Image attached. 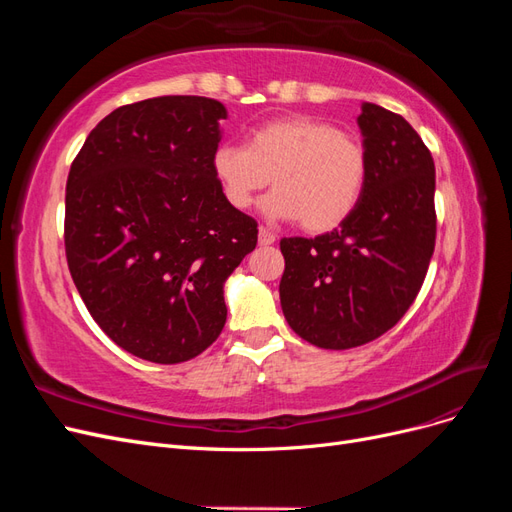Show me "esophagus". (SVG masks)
<instances>
[{
	"instance_id": "obj_1",
	"label": "esophagus",
	"mask_w": 512,
	"mask_h": 512,
	"mask_svg": "<svg viewBox=\"0 0 512 512\" xmlns=\"http://www.w3.org/2000/svg\"><path fill=\"white\" fill-rule=\"evenodd\" d=\"M258 241H260V245H273V243H275V235H273L271 230L260 226V230H258Z\"/></svg>"
}]
</instances>
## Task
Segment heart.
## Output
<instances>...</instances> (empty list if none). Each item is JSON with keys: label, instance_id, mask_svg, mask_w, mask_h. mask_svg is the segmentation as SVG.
<instances>
[{"label": "heart", "instance_id": "obj_1", "mask_svg": "<svg viewBox=\"0 0 512 512\" xmlns=\"http://www.w3.org/2000/svg\"><path fill=\"white\" fill-rule=\"evenodd\" d=\"M213 175L239 211L273 183L265 211L299 220L307 232L344 224L359 205L367 179V153L352 132L312 115H286L254 128L245 147L224 143L213 153Z\"/></svg>", "mask_w": 512, "mask_h": 512}]
</instances>
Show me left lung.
Wrapping results in <instances>:
<instances>
[{
    "label": "left lung",
    "instance_id": "1",
    "mask_svg": "<svg viewBox=\"0 0 512 512\" xmlns=\"http://www.w3.org/2000/svg\"><path fill=\"white\" fill-rule=\"evenodd\" d=\"M367 179L339 228L284 237L280 301L305 342L346 350L393 329L414 303L436 247V166L410 123L365 102Z\"/></svg>",
    "mask_w": 512,
    "mask_h": 512
}]
</instances>
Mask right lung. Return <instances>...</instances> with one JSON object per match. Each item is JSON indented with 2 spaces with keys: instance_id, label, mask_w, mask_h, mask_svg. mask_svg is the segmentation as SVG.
Instances as JSON below:
<instances>
[{
  "instance_id": "1",
  "label": "right lung",
  "mask_w": 512,
  "mask_h": 512,
  "mask_svg": "<svg viewBox=\"0 0 512 512\" xmlns=\"http://www.w3.org/2000/svg\"><path fill=\"white\" fill-rule=\"evenodd\" d=\"M222 102L162 96L119 106L89 132L66 183L76 290L126 352L175 365L224 329V282L258 241L213 175Z\"/></svg>"
}]
</instances>
